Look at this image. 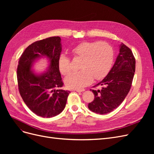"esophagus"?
Masks as SVG:
<instances>
[{
  "label": "esophagus",
  "instance_id": "34e87169",
  "mask_svg": "<svg viewBox=\"0 0 154 154\" xmlns=\"http://www.w3.org/2000/svg\"><path fill=\"white\" fill-rule=\"evenodd\" d=\"M75 91L78 92H81L85 91V88H77V89H75Z\"/></svg>",
  "mask_w": 154,
  "mask_h": 154
}]
</instances>
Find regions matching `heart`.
Listing matches in <instances>:
<instances>
[{
	"label": "heart",
	"mask_w": 154,
	"mask_h": 154,
	"mask_svg": "<svg viewBox=\"0 0 154 154\" xmlns=\"http://www.w3.org/2000/svg\"><path fill=\"white\" fill-rule=\"evenodd\" d=\"M75 57L82 58L80 71L74 72L65 79L70 88H81L91 83L94 78L101 80L109 73L114 59L112 48L105 42H84L71 49ZM58 67L63 75L71 71V60L66 54L61 53L58 57Z\"/></svg>",
	"instance_id": "1"
}]
</instances>
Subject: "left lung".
Segmentation results:
<instances>
[{"mask_svg": "<svg viewBox=\"0 0 154 154\" xmlns=\"http://www.w3.org/2000/svg\"><path fill=\"white\" fill-rule=\"evenodd\" d=\"M135 69L136 60L132 51L122 43L112 68L103 80L95 85H101V88L92 90L94 99L88 103V109L95 113L105 114L118 107L130 91Z\"/></svg>", "mask_w": 154, "mask_h": 154, "instance_id": "obj_1", "label": "left lung"}]
</instances>
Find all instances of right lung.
<instances>
[{
	"mask_svg": "<svg viewBox=\"0 0 154 154\" xmlns=\"http://www.w3.org/2000/svg\"><path fill=\"white\" fill-rule=\"evenodd\" d=\"M61 52L60 37H49L29 45L18 62L17 75L20 94L32 112L42 118L61 113L71 92L61 88L63 83L58 62ZM44 57L49 62L47 71L35 73L31 69L34 63Z\"/></svg>",
	"mask_w": 154,
	"mask_h": 154,
	"instance_id": "obj_1",
	"label": "right lung"
}]
</instances>
